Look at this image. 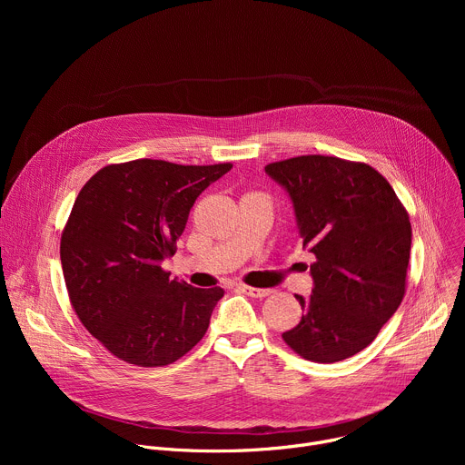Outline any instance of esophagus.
<instances>
[{"mask_svg":"<svg viewBox=\"0 0 465 465\" xmlns=\"http://www.w3.org/2000/svg\"><path fill=\"white\" fill-rule=\"evenodd\" d=\"M239 291H242L244 294H248L252 298H264L272 292L271 289H255V287H248V285H239Z\"/></svg>","mask_w":465,"mask_h":465,"instance_id":"obj_1","label":"esophagus"}]
</instances>
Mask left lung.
Segmentation results:
<instances>
[{"label": "left lung", "mask_w": 465, "mask_h": 465, "mask_svg": "<svg viewBox=\"0 0 465 465\" xmlns=\"http://www.w3.org/2000/svg\"><path fill=\"white\" fill-rule=\"evenodd\" d=\"M292 203L311 264L312 292L296 294L300 323L282 335L303 359L339 362L373 342L405 296L412 228L382 174L333 156L264 167Z\"/></svg>", "instance_id": "8db88e82"}]
</instances>
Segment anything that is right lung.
<instances>
[{
  "mask_svg": "<svg viewBox=\"0 0 465 465\" xmlns=\"http://www.w3.org/2000/svg\"><path fill=\"white\" fill-rule=\"evenodd\" d=\"M230 169L143 158L106 165L81 189L60 239L62 272L79 320L117 359L167 366L206 335L224 291L169 280L162 261L198 194Z\"/></svg>",
  "mask_w": 465,
  "mask_h": 465,
  "instance_id": "add662e5",
  "label": "right lung"
}]
</instances>
